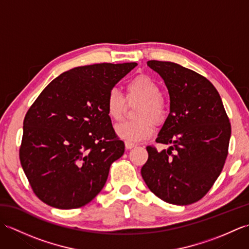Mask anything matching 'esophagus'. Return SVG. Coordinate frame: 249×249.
<instances>
[{
  "label": "esophagus",
  "instance_id": "34e87169",
  "mask_svg": "<svg viewBox=\"0 0 249 249\" xmlns=\"http://www.w3.org/2000/svg\"><path fill=\"white\" fill-rule=\"evenodd\" d=\"M135 146H136V144L133 143V142H128V141L125 142L126 150H130V149H133V147H135Z\"/></svg>",
  "mask_w": 249,
  "mask_h": 249
}]
</instances>
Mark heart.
I'll use <instances>...</instances> for the list:
<instances>
[{
	"mask_svg": "<svg viewBox=\"0 0 249 249\" xmlns=\"http://www.w3.org/2000/svg\"><path fill=\"white\" fill-rule=\"evenodd\" d=\"M129 102H141L136 110L138 120L125 121L115 126V134L128 142L147 139L153 133L152 122L160 124L166 118V106L160 97V88L157 82L146 75L131 79L126 86ZM125 99L118 89H112L106 97V111L112 121H120L125 111Z\"/></svg>",
	"mask_w": 249,
	"mask_h": 249,
	"instance_id": "obj_1",
	"label": "heart"
}]
</instances>
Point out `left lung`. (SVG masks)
Listing matches in <instances>:
<instances>
[{
	"instance_id": "8db88e82",
	"label": "left lung",
	"mask_w": 249,
	"mask_h": 249,
	"mask_svg": "<svg viewBox=\"0 0 249 249\" xmlns=\"http://www.w3.org/2000/svg\"><path fill=\"white\" fill-rule=\"evenodd\" d=\"M165 81L170 113L156 139L170 145L158 152L147 146L149 158L141 169L147 187L168 203L197 202L223 170L231 136L217 89L208 79L177 63L149 61Z\"/></svg>"
}]
</instances>
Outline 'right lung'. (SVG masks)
I'll list each match as a JSON object with an SVG mask.
<instances>
[{"label": "right lung", "instance_id": "1", "mask_svg": "<svg viewBox=\"0 0 249 249\" xmlns=\"http://www.w3.org/2000/svg\"><path fill=\"white\" fill-rule=\"evenodd\" d=\"M137 63L80 66L53 79L23 121L20 161L35 195L61 210L88 204L124 154L106 97Z\"/></svg>", "mask_w": 249, "mask_h": 249}]
</instances>
